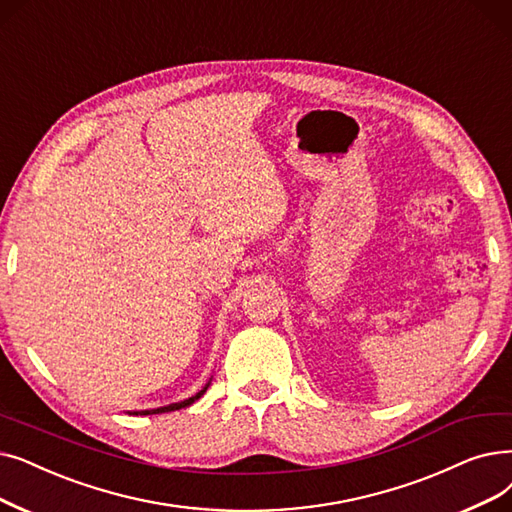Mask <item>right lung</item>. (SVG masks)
Instances as JSON below:
<instances>
[{
  "instance_id": "obj_1",
  "label": "right lung",
  "mask_w": 512,
  "mask_h": 512,
  "mask_svg": "<svg viewBox=\"0 0 512 512\" xmlns=\"http://www.w3.org/2000/svg\"><path fill=\"white\" fill-rule=\"evenodd\" d=\"M209 385H211V381L198 391L196 395H192V397H188V399H182V402H175V404H169V406H161V408H152V410H133V412H127V414H133V416H148V414H163V412H173V410H182V408H188V406H192L198 397H203L205 395V391L209 389Z\"/></svg>"
}]
</instances>
